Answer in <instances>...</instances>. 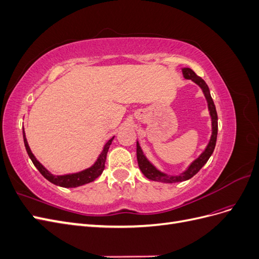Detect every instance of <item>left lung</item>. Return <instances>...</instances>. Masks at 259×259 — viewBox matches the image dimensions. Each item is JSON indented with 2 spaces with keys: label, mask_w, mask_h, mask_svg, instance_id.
Masks as SVG:
<instances>
[{
  "label": "left lung",
  "mask_w": 259,
  "mask_h": 259,
  "mask_svg": "<svg viewBox=\"0 0 259 259\" xmlns=\"http://www.w3.org/2000/svg\"><path fill=\"white\" fill-rule=\"evenodd\" d=\"M183 74L185 79L191 80L193 81L195 84H198L200 88L202 89L203 93H204V96L207 100V105H208V110H209V114L211 117V136L209 139V143L207 145V147L205 148V150L203 151V153L199 156L197 160H194L190 166L187 168V170H185L183 174H180L179 176H168L166 174L162 173L159 169H156L152 164L147 160V158L145 156L142 148H140L138 142H137V161H138V166L140 168V170L143 171V174L148 178L151 180H155V182H161V183H180V182H185V180L190 179L191 177H193L198 171L203 167V165L208 161L209 156L213 153L215 146H216V139H217V132H218V117H217V112H216V108L214 105V101L211 99L210 93H209V89L207 84L205 83V81L202 79V77L198 76L195 74V72L193 70H191L190 68H184L183 69Z\"/></svg>",
  "instance_id": "8db88e82"
}]
</instances>
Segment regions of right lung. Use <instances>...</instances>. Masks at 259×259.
<instances>
[{
	"instance_id": "right-lung-1",
	"label": "right lung",
	"mask_w": 259,
	"mask_h": 259,
	"mask_svg": "<svg viewBox=\"0 0 259 259\" xmlns=\"http://www.w3.org/2000/svg\"><path fill=\"white\" fill-rule=\"evenodd\" d=\"M22 135H23V142H25V147H26V150L28 152V155L30 156L31 161L34 164V166L38 169V171L51 182L54 185H57L60 187H65V188H75V187H79L85 184H89L92 183L95 180L97 177H99L103 173V170L105 169V162H106V158H107V153L109 150V147H110L112 140L114 137H112L111 139H109L107 144L105 145L103 151H101L100 155L98 156L97 161L95 162L93 166H91L88 169H84L82 171H79V173H75V174H68V175H60V176H56V175H53L51 174L50 171L46 169L42 164L38 162L35 156L33 155V153L31 152L28 142H27V138H26V134H25V131H22Z\"/></svg>"
}]
</instances>
